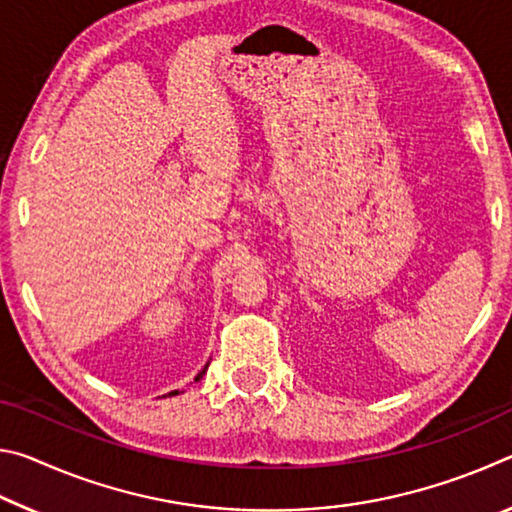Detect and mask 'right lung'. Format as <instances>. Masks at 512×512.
Masks as SVG:
<instances>
[{
  "mask_svg": "<svg viewBox=\"0 0 512 512\" xmlns=\"http://www.w3.org/2000/svg\"><path fill=\"white\" fill-rule=\"evenodd\" d=\"M207 366H210V363H207ZM207 366H205V368H203L201 372H198V375H196V379H194V381H198V379H201V377L205 375V370H207ZM178 393H180V391H171L169 395H178Z\"/></svg>",
  "mask_w": 512,
  "mask_h": 512,
  "instance_id": "right-lung-1",
  "label": "right lung"
}]
</instances>
